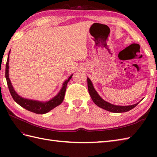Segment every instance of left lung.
I'll list each match as a JSON object with an SVG mask.
<instances>
[{
  "instance_id": "left-lung-1",
  "label": "left lung",
  "mask_w": 157,
  "mask_h": 157,
  "mask_svg": "<svg viewBox=\"0 0 157 157\" xmlns=\"http://www.w3.org/2000/svg\"><path fill=\"white\" fill-rule=\"evenodd\" d=\"M88 80V92L89 94L91 96V98L95 104L97 105L99 107H101L103 109L106 110V111H108L112 113H124L129 111L132 109H134L135 106L138 105L139 102L136 103V104L132 105H129V106H119V105H115L111 104L108 102L104 101L99 94L95 90V89L93 86L92 83L90 79L88 78H87Z\"/></svg>"
}]
</instances>
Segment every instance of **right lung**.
<instances>
[{"label":"right lung","instance_id":"right-lung-1","mask_svg":"<svg viewBox=\"0 0 157 157\" xmlns=\"http://www.w3.org/2000/svg\"><path fill=\"white\" fill-rule=\"evenodd\" d=\"M9 53L8 55V59L6 63V69H5V78L6 79V82H7V85L9 87V90L11 93V96L13 97V100L19 105L23 108L29 111H31L33 113H35L36 114H44L49 112L51 110L55 108L56 106H59L61 103L63 101V99L65 97V94L66 91V88L67 86V83L69 82L70 79L72 78L73 74L69 77V78L67 79V80L63 83V87L61 89V90L58 93V94L55 96L54 98H52L51 100L46 102H40L38 101H34V100H29L26 99L24 98H22L17 94V92L15 91L14 88H13V86L10 81L9 77Z\"/></svg>","mask_w":157,"mask_h":157}]
</instances>
